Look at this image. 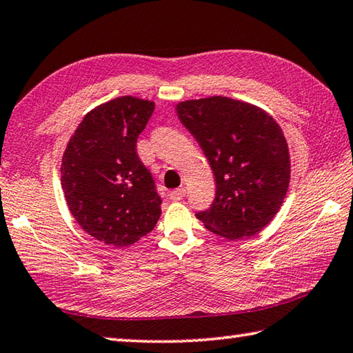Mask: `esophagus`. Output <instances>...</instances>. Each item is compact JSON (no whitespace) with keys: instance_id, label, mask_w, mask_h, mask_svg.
Instances as JSON below:
<instances>
[{"instance_id":"34e87169","label":"esophagus","mask_w":353,"mask_h":353,"mask_svg":"<svg viewBox=\"0 0 353 353\" xmlns=\"http://www.w3.org/2000/svg\"><path fill=\"white\" fill-rule=\"evenodd\" d=\"M185 197V188H177L174 191H171L170 193V199L172 202H179L182 201V199Z\"/></svg>"}]
</instances>
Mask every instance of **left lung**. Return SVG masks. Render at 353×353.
Wrapping results in <instances>:
<instances>
[{
  "mask_svg": "<svg viewBox=\"0 0 353 353\" xmlns=\"http://www.w3.org/2000/svg\"><path fill=\"white\" fill-rule=\"evenodd\" d=\"M176 111L216 181L214 202L197 219L230 241L259 233L283 207L290 183V154L276 120L258 106L222 95L181 101Z\"/></svg>",
  "mask_w": 353,
  "mask_h": 353,
  "instance_id": "left-lung-1",
  "label": "left lung"
}]
</instances>
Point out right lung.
Wrapping results in <instances>:
<instances>
[{"mask_svg":"<svg viewBox=\"0 0 353 353\" xmlns=\"http://www.w3.org/2000/svg\"><path fill=\"white\" fill-rule=\"evenodd\" d=\"M154 101L123 95L95 106L69 139L61 188L77 223L100 242L128 247L148 234L162 199L136 146Z\"/></svg>","mask_w":353,"mask_h":353,"instance_id":"add662e5","label":"right lung"}]
</instances>
